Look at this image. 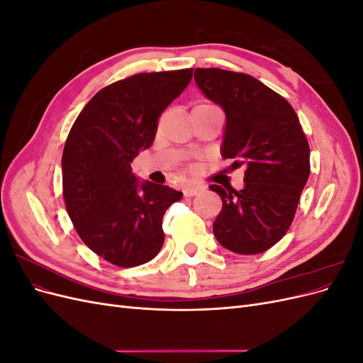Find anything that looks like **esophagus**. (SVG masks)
<instances>
[{"label":"esophagus","mask_w":363,"mask_h":363,"mask_svg":"<svg viewBox=\"0 0 363 363\" xmlns=\"http://www.w3.org/2000/svg\"><path fill=\"white\" fill-rule=\"evenodd\" d=\"M203 191H204L203 186H186L183 189V194L184 196H194V195H199Z\"/></svg>","instance_id":"34e87169"}]
</instances>
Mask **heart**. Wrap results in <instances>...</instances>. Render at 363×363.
Returning a JSON list of instances; mask_svg holds the SVG:
<instances>
[{
    "label": "heart",
    "mask_w": 363,
    "mask_h": 363,
    "mask_svg": "<svg viewBox=\"0 0 363 363\" xmlns=\"http://www.w3.org/2000/svg\"><path fill=\"white\" fill-rule=\"evenodd\" d=\"M203 106H211V104H199L196 107H203Z\"/></svg>",
    "instance_id": "heart-1"
}]
</instances>
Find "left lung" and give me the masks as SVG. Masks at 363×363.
I'll return each instance as SVG.
<instances>
[{
    "label": "left lung",
    "instance_id": "1",
    "mask_svg": "<svg viewBox=\"0 0 363 363\" xmlns=\"http://www.w3.org/2000/svg\"><path fill=\"white\" fill-rule=\"evenodd\" d=\"M203 95L225 113L221 156L245 167L244 188L211 184L223 200L213 235L238 255H259L288 232L311 174V150L292 106L255 77L196 68Z\"/></svg>",
    "mask_w": 363,
    "mask_h": 363
}]
</instances>
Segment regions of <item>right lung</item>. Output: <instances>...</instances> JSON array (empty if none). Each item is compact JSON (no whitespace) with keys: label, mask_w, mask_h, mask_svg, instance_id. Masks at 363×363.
<instances>
[{"label":"right lung","mask_w":363,"mask_h":363,"mask_svg":"<svg viewBox=\"0 0 363 363\" xmlns=\"http://www.w3.org/2000/svg\"><path fill=\"white\" fill-rule=\"evenodd\" d=\"M192 69L136 74L84 106L62 156L63 196L83 242L116 267H138L163 245L162 219L183 192L142 182L131 162L151 147L157 119L189 84Z\"/></svg>","instance_id":"add662e5"}]
</instances>
